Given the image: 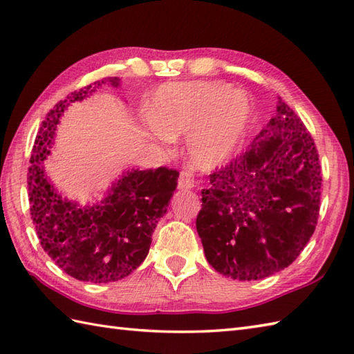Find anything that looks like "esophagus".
Here are the masks:
<instances>
[{
    "mask_svg": "<svg viewBox=\"0 0 354 354\" xmlns=\"http://www.w3.org/2000/svg\"><path fill=\"white\" fill-rule=\"evenodd\" d=\"M194 187V176L192 171H181V175H179V179H178V189L181 190H190Z\"/></svg>",
    "mask_w": 354,
    "mask_h": 354,
    "instance_id": "34e87169",
    "label": "esophagus"
}]
</instances>
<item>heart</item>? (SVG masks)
I'll use <instances>...</instances> for the list:
<instances>
[{"label":"heart","mask_w":354,"mask_h":354,"mask_svg":"<svg viewBox=\"0 0 354 354\" xmlns=\"http://www.w3.org/2000/svg\"><path fill=\"white\" fill-rule=\"evenodd\" d=\"M251 118V102L228 85L170 84L156 93L146 126L164 142L189 135L192 162L199 169H213L236 152Z\"/></svg>","instance_id":"heart-1"}]
</instances>
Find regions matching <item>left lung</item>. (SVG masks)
I'll return each mask as SVG.
<instances>
[{
    "label": "left lung",
    "mask_w": 354,
    "mask_h": 354,
    "mask_svg": "<svg viewBox=\"0 0 354 354\" xmlns=\"http://www.w3.org/2000/svg\"><path fill=\"white\" fill-rule=\"evenodd\" d=\"M321 181L312 135L278 97L275 117L202 190L196 230L209 265L242 281L288 268L317 227Z\"/></svg>",
    "instance_id": "8db88e82"
}]
</instances>
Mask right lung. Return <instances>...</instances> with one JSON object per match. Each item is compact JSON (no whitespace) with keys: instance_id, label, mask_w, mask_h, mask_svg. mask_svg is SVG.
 <instances>
[{"instance_id":"obj_1","label":"right lung","mask_w":354,"mask_h":354,"mask_svg":"<svg viewBox=\"0 0 354 354\" xmlns=\"http://www.w3.org/2000/svg\"><path fill=\"white\" fill-rule=\"evenodd\" d=\"M118 82L104 77L56 103L41 124L30 158V214L41 246L59 268L80 281L111 283L137 269L147 257L153 230L178 185L179 171L173 169H132L112 184L100 204L79 207L48 181L42 162L50 155L64 111L103 85L117 88Z\"/></svg>"}]
</instances>
